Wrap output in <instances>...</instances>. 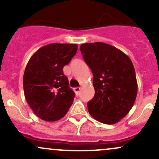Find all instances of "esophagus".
<instances>
[{
	"mask_svg": "<svg viewBox=\"0 0 159 159\" xmlns=\"http://www.w3.org/2000/svg\"><path fill=\"white\" fill-rule=\"evenodd\" d=\"M74 91L75 93H76V95H78L80 93V91H81V88H75L74 89Z\"/></svg>",
	"mask_w": 159,
	"mask_h": 159,
	"instance_id": "1",
	"label": "esophagus"
}]
</instances>
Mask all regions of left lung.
Segmentation results:
<instances>
[{
    "label": "left lung",
    "instance_id": "8db88e82",
    "mask_svg": "<svg viewBox=\"0 0 159 159\" xmlns=\"http://www.w3.org/2000/svg\"><path fill=\"white\" fill-rule=\"evenodd\" d=\"M80 50L93 75L95 95L88 102L89 113L101 123L116 124L126 116L137 97L133 63L126 54L106 43H82Z\"/></svg>",
    "mask_w": 159,
    "mask_h": 159
}]
</instances>
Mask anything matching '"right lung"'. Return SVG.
I'll return each mask as SVG.
<instances>
[{"label": "right lung", "mask_w": 159, "mask_h": 159, "mask_svg": "<svg viewBox=\"0 0 159 159\" xmlns=\"http://www.w3.org/2000/svg\"><path fill=\"white\" fill-rule=\"evenodd\" d=\"M77 44L50 43L38 49L26 65L23 88L28 104L34 114L47 121L66 116L75 98L63 67L70 62Z\"/></svg>", "instance_id": "right-lung-1"}]
</instances>
